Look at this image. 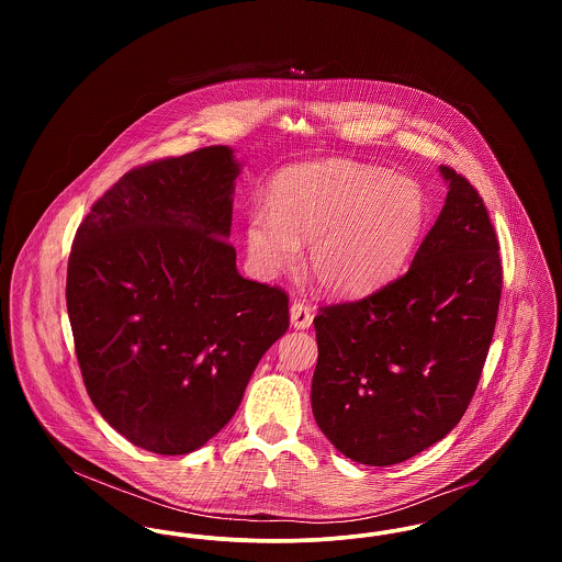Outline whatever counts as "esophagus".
I'll use <instances>...</instances> for the list:
<instances>
[{"mask_svg":"<svg viewBox=\"0 0 562 562\" xmlns=\"http://www.w3.org/2000/svg\"><path fill=\"white\" fill-rule=\"evenodd\" d=\"M314 321V314H312V307L303 301H294L291 305V324H293L296 330H303V328H310Z\"/></svg>","mask_w":562,"mask_h":562,"instance_id":"esophagus-1","label":"esophagus"}]
</instances>
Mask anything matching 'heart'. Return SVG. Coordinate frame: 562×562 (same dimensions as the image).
I'll return each mask as SVG.
<instances>
[{
  "label": "heart",
  "instance_id": "1",
  "mask_svg": "<svg viewBox=\"0 0 562 562\" xmlns=\"http://www.w3.org/2000/svg\"><path fill=\"white\" fill-rule=\"evenodd\" d=\"M428 198L404 175L356 160L296 164L276 175L268 206L246 216V250L266 276L293 268L310 241L322 291L358 296L392 280L424 236Z\"/></svg>",
  "mask_w": 562,
  "mask_h": 562
}]
</instances>
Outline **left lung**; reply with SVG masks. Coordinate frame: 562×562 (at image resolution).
Listing matches in <instances>:
<instances>
[{"label": "left lung", "instance_id": "1", "mask_svg": "<svg viewBox=\"0 0 562 562\" xmlns=\"http://www.w3.org/2000/svg\"><path fill=\"white\" fill-rule=\"evenodd\" d=\"M445 206L408 271L314 318L312 411L339 453L394 465L442 440L472 401L493 339L502 259L479 191L449 166Z\"/></svg>", "mask_w": 562, "mask_h": 562}]
</instances>
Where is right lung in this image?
Returning a JSON list of instances; mask_svg holds the SVG:
<instances>
[{"label": "right lung", "mask_w": 562, "mask_h": 562, "mask_svg": "<svg viewBox=\"0 0 562 562\" xmlns=\"http://www.w3.org/2000/svg\"><path fill=\"white\" fill-rule=\"evenodd\" d=\"M238 175L227 145L138 166L74 240L67 312L88 396L151 453H191L227 426L289 328L286 293L241 278L227 241Z\"/></svg>", "instance_id": "add662e5"}]
</instances>
